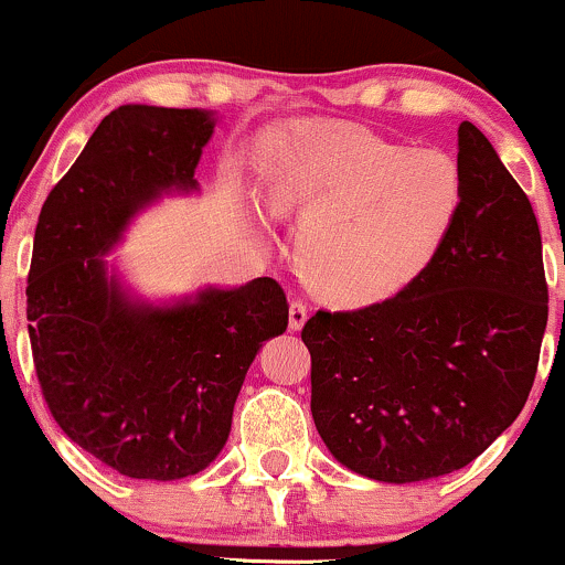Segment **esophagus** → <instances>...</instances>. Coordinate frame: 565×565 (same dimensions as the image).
<instances>
[{
    "label": "esophagus",
    "mask_w": 565,
    "mask_h": 565,
    "mask_svg": "<svg viewBox=\"0 0 565 565\" xmlns=\"http://www.w3.org/2000/svg\"><path fill=\"white\" fill-rule=\"evenodd\" d=\"M305 321H308V308L300 300H295L289 305V329L291 332H300Z\"/></svg>",
    "instance_id": "1"
}]
</instances>
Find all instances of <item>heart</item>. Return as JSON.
<instances>
[{
	"mask_svg": "<svg viewBox=\"0 0 565 565\" xmlns=\"http://www.w3.org/2000/svg\"><path fill=\"white\" fill-rule=\"evenodd\" d=\"M263 199L297 231L295 260L323 302L366 308L417 281L449 236L462 174L449 153L345 121H300L270 138Z\"/></svg>",
	"mask_w": 565,
	"mask_h": 565,
	"instance_id": "obj_1",
	"label": "heart"
}]
</instances>
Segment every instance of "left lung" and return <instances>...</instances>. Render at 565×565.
<instances>
[{"mask_svg":"<svg viewBox=\"0 0 565 565\" xmlns=\"http://www.w3.org/2000/svg\"><path fill=\"white\" fill-rule=\"evenodd\" d=\"M462 199L436 260L391 300L302 329L310 412L340 465L414 483L470 465L515 423L547 327L531 201L470 121L457 132Z\"/></svg>","mask_w":565,"mask_h":565,"instance_id":"left-lung-1","label":"left lung"}]
</instances>
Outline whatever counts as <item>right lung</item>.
<instances>
[{
  "mask_svg": "<svg viewBox=\"0 0 565 565\" xmlns=\"http://www.w3.org/2000/svg\"><path fill=\"white\" fill-rule=\"evenodd\" d=\"M215 125L204 108L119 106L39 212L25 287L39 385L61 430L127 478L178 481L215 462L246 369L287 332L268 276L153 302L108 263L140 212L199 193Z\"/></svg>",
  "mask_w": 565,
  "mask_h": 565,
  "instance_id": "add662e5",
  "label": "right lung"
}]
</instances>
